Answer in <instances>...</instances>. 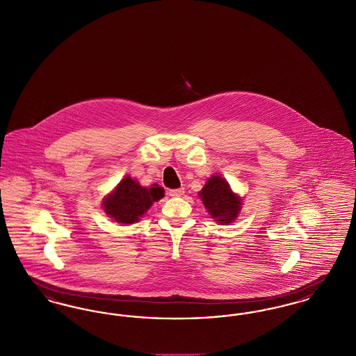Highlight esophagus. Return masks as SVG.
<instances>
[{
	"mask_svg": "<svg viewBox=\"0 0 356 356\" xmlns=\"http://www.w3.org/2000/svg\"><path fill=\"white\" fill-rule=\"evenodd\" d=\"M170 196L172 197H180L181 195H184V188H177V189H170Z\"/></svg>",
	"mask_w": 356,
	"mask_h": 356,
	"instance_id": "1",
	"label": "esophagus"
}]
</instances>
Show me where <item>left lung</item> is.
Listing matches in <instances>:
<instances>
[{
  "label": "left lung",
  "mask_w": 356,
  "mask_h": 356,
  "mask_svg": "<svg viewBox=\"0 0 356 356\" xmlns=\"http://www.w3.org/2000/svg\"><path fill=\"white\" fill-rule=\"evenodd\" d=\"M199 197L211 218L221 225L236 220L243 205V197L235 193L228 181L218 173L205 181Z\"/></svg>",
  "instance_id": "8db88e82"
}]
</instances>
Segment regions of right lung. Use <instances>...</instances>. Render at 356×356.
I'll return each instance as SVG.
<instances>
[{
  "mask_svg": "<svg viewBox=\"0 0 356 356\" xmlns=\"http://www.w3.org/2000/svg\"><path fill=\"white\" fill-rule=\"evenodd\" d=\"M164 192L165 191L159 184L147 188L127 175L113 191L102 199V209L112 220L119 224H135L141 220L154 202L164 197Z\"/></svg>",
  "mask_w": 356,
  "mask_h": 356,
  "instance_id": "right-lung-1",
  "label": "right lung"
}]
</instances>
